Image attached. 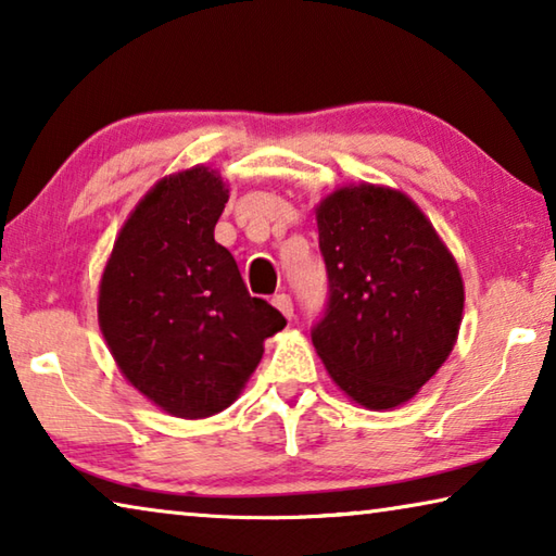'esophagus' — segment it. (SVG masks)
<instances>
[{
    "label": "esophagus",
    "mask_w": 556,
    "mask_h": 556,
    "mask_svg": "<svg viewBox=\"0 0 556 556\" xmlns=\"http://www.w3.org/2000/svg\"><path fill=\"white\" fill-rule=\"evenodd\" d=\"M271 304H275L287 318L294 316V304H291L289 294H275V296H271Z\"/></svg>",
    "instance_id": "esophagus-1"
}]
</instances>
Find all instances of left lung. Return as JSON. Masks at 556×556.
I'll return each mask as SVG.
<instances>
[{"instance_id":"8db88e82","label":"left lung","mask_w":556,"mask_h":556,"mask_svg":"<svg viewBox=\"0 0 556 556\" xmlns=\"http://www.w3.org/2000/svg\"><path fill=\"white\" fill-rule=\"evenodd\" d=\"M328 301L312 341L328 375L368 409L412 400L456 343L464 281L446 244L394 188H338L318 203Z\"/></svg>"}]
</instances>
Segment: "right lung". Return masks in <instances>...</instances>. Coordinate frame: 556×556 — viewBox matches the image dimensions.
Returning a JSON list of instances; mask_svg holds the SVG:
<instances>
[{"label":"right lung","instance_id":"right-lung-1","mask_svg":"<svg viewBox=\"0 0 556 556\" xmlns=\"http://www.w3.org/2000/svg\"><path fill=\"white\" fill-rule=\"evenodd\" d=\"M228 203L205 166L166 176L149 191L102 271L98 321L119 370L156 407L184 419L238 400L287 318L250 296L238 262L213 230Z\"/></svg>","mask_w":556,"mask_h":556}]
</instances>
